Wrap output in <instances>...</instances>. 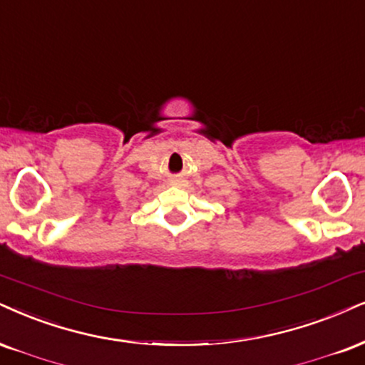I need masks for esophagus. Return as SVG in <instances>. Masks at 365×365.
<instances>
[{"instance_id": "esophagus-1", "label": "esophagus", "mask_w": 365, "mask_h": 365, "mask_svg": "<svg viewBox=\"0 0 365 365\" xmlns=\"http://www.w3.org/2000/svg\"><path fill=\"white\" fill-rule=\"evenodd\" d=\"M173 184H179V182H178V181H174V182H173Z\"/></svg>"}]
</instances>
